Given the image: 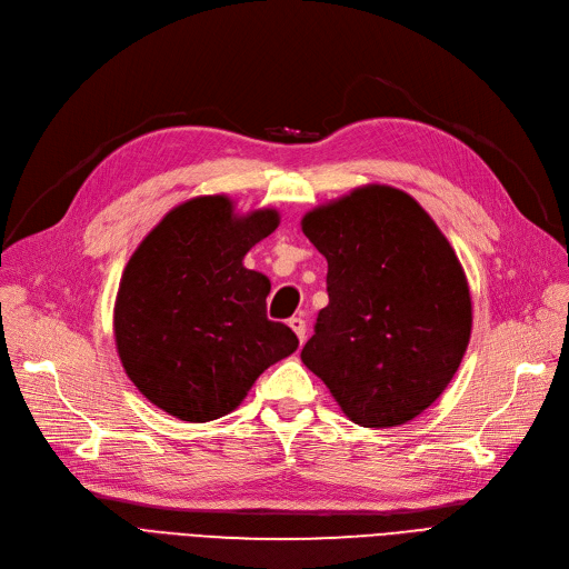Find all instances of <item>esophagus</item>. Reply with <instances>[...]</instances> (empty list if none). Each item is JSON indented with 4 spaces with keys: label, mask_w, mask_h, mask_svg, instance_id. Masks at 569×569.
Returning a JSON list of instances; mask_svg holds the SVG:
<instances>
[{
    "label": "esophagus",
    "mask_w": 569,
    "mask_h": 569,
    "mask_svg": "<svg viewBox=\"0 0 569 569\" xmlns=\"http://www.w3.org/2000/svg\"><path fill=\"white\" fill-rule=\"evenodd\" d=\"M288 325L292 327V332L297 335V339H300V343H305V339H307V322H305V318H290Z\"/></svg>",
    "instance_id": "obj_1"
}]
</instances>
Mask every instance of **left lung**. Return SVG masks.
Returning <instances> with one entry per match:
<instances>
[{
  "label": "left lung",
  "mask_w": 569,
  "mask_h": 569,
  "mask_svg": "<svg viewBox=\"0 0 569 569\" xmlns=\"http://www.w3.org/2000/svg\"><path fill=\"white\" fill-rule=\"evenodd\" d=\"M302 232L327 258V305L302 362L355 425L387 429L425 412L470 341L463 267L408 193L369 184L311 209Z\"/></svg>",
  "instance_id": "1"
}]
</instances>
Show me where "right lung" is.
I'll return each mask as SVG.
<instances>
[{"instance_id": "1", "label": "right lung", "mask_w": 569, "mask_h": 569, "mask_svg": "<svg viewBox=\"0 0 569 569\" xmlns=\"http://www.w3.org/2000/svg\"><path fill=\"white\" fill-rule=\"evenodd\" d=\"M277 226V209L239 217L230 198L200 196L170 209L127 262L114 300L119 360L177 420H219L297 350L290 327L267 318L269 279L242 262Z\"/></svg>"}]
</instances>
